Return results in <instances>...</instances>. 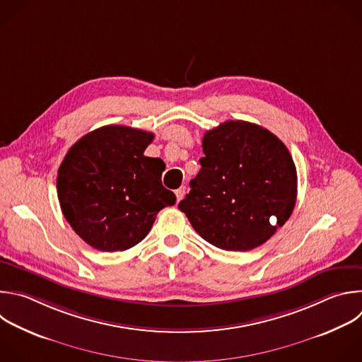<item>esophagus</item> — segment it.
<instances>
[{
	"instance_id": "esophagus-1",
	"label": "esophagus",
	"mask_w": 362,
	"mask_h": 362,
	"mask_svg": "<svg viewBox=\"0 0 362 362\" xmlns=\"http://www.w3.org/2000/svg\"><path fill=\"white\" fill-rule=\"evenodd\" d=\"M175 193H176L177 202H180V200L185 197V194H186V186H180Z\"/></svg>"
}]
</instances>
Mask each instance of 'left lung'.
<instances>
[{
    "mask_svg": "<svg viewBox=\"0 0 362 362\" xmlns=\"http://www.w3.org/2000/svg\"><path fill=\"white\" fill-rule=\"evenodd\" d=\"M202 146V169L179 209L218 249L262 246L296 206L297 170L288 149L270 131L245 120L207 131Z\"/></svg>",
    "mask_w": 362,
    "mask_h": 362,
    "instance_id": "obj_1",
    "label": "left lung"
}]
</instances>
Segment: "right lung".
Wrapping results in <instances>:
<instances>
[{"label":"right lung","mask_w":362,"mask_h":362,"mask_svg":"<svg viewBox=\"0 0 362 362\" xmlns=\"http://www.w3.org/2000/svg\"><path fill=\"white\" fill-rule=\"evenodd\" d=\"M153 134L107 125L82 136L57 177L61 210L85 243L100 252L128 250L148 235L156 214L175 204L162 185L165 163L148 158Z\"/></svg>","instance_id":"1"}]
</instances>
